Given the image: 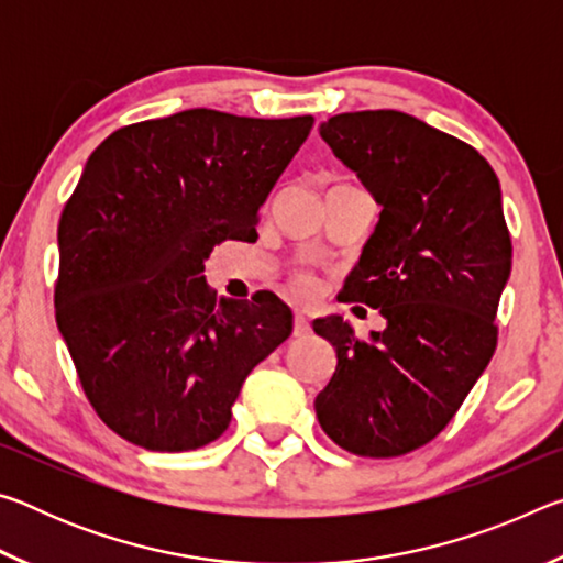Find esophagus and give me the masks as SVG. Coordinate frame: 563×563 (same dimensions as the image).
Returning <instances> with one entry per match:
<instances>
[{
    "instance_id": "esophagus-1",
    "label": "esophagus",
    "mask_w": 563,
    "mask_h": 563,
    "mask_svg": "<svg viewBox=\"0 0 563 563\" xmlns=\"http://www.w3.org/2000/svg\"><path fill=\"white\" fill-rule=\"evenodd\" d=\"M292 332L298 338H305L310 332V322H308V318H305V312L302 310H295V318H292Z\"/></svg>"
}]
</instances>
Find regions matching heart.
Instances as JSON below:
<instances>
[{
	"label": "heart",
	"instance_id": "b5f03b06",
	"mask_svg": "<svg viewBox=\"0 0 563 563\" xmlns=\"http://www.w3.org/2000/svg\"><path fill=\"white\" fill-rule=\"evenodd\" d=\"M295 283H298V288L302 292H310L312 288H316V280H312V275H308V273H300L298 278H295Z\"/></svg>",
	"mask_w": 563,
	"mask_h": 563
}]
</instances>
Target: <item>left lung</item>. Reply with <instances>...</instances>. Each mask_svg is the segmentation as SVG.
<instances>
[{"mask_svg":"<svg viewBox=\"0 0 563 563\" xmlns=\"http://www.w3.org/2000/svg\"><path fill=\"white\" fill-rule=\"evenodd\" d=\"M320 136L383 206L340 295L387 328L360 340L340 316L312 322L338 352L318 422L352 454L399 456L450 424L497 350L511 273L499 178L479 151L402 111L338 113Z\"/></svg>","mask_w":563,"mask_h":563,"instance_id":"1","label":"left lung"}]
</instances>
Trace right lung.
<instances>
[{
  "label": "right lung",
  "mask_w": 563,
  "mask_h": 563,
  "mask_svg": "<svg viewBox=\"0 0 563 563\" xmlns=\"http://www.w3.org/2000/svg\"><path fill=\"white\" fill-rule=\"evenodd\" d=\"M312 117L188 109L113 131L59 221L56 325L109 430L151 452L206 446L251 369L290 338L278 295L216 300L213 245L258 238L275 180Z\"/></svg>",
  "instance_id": "1"
}]
</instances>
